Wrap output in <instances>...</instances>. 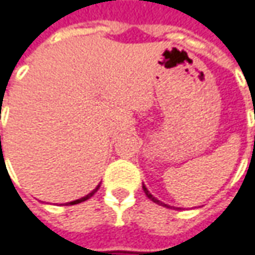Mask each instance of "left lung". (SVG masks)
I'll use <instances>...</instances> for the list:
<instances>
[{"label": "left lung", "mask_w": 255, "mask_h": 255, "mask_svg": "<svg viewBox=\"0 0 255 255\" xmlns=\"http://www.w3.org/2000/svg\"><path fill=\"white\" fill-rule=\"evenodd\" d=\"M142 190H144V193H145V195L148 197V198H149V200H151V201H154V203H157V204H160V205H164V207H168V205H167V204H164V203H161L160 200H157L155 197H152V195H151V193H149L148 190H147V187H145L144 184H142Z\"/></svg>", "instance_id": "1"}]
</instances>
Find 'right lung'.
<instances>
[{"label": "right lung", "instance_id": "add662e5", "mask_svg": "<svg viewBox=\"0 0 255 255\" xmlns=\"http://www.w3.org/2000/svg\"><path fill=\"white\" fill-rule=\"evenodd\" d=\"M0 138H1V137H0ZM98 188H100V185H97V187H95V188H94V190H93V191H91V193L87 194V195H85V197H83V198H80V200H75V201H71V203H70V205L78 204V203H83V201H85V200L91 198V197H93V195H94V194L97 193V191H98Z\"/></svg>", "mask_w": 255, "mask_h": 255}]
</instances>
